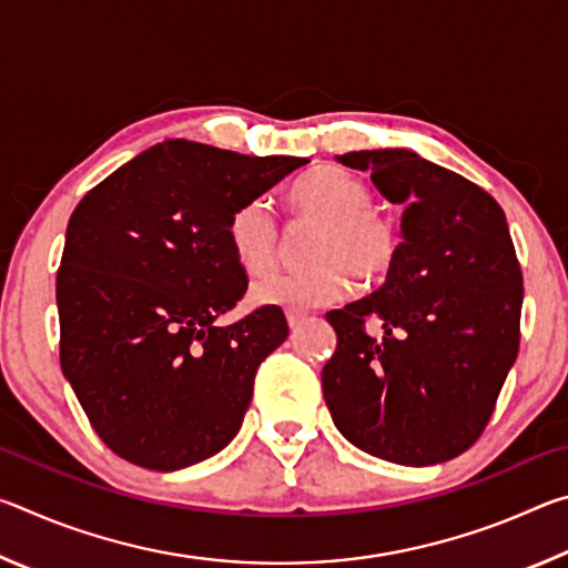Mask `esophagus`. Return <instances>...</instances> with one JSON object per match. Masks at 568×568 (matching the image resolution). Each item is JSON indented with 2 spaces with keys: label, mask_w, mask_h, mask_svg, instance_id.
<instances>
[{
  "label": "esophagus",
  "mask_w": 568,
  "mask_h": 568,
  "mask_svg": "<svg viewBox=\"0 0 568 568\" xmlns=\"http://www.w3.org/2000/svg\"><path fill=\"white\" fill-rule=\"evenodd\" d=\"M285 318H287V325H291V331H297L301 325L307 321V313H301V311H285Z\"/></svg>",
  "instance_id": "1"
}]
</instances>
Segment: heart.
Wrapping results in <instances>:
<instances>
[{"label": "heart", "instance_id": "1", "mask_svg": "<svg viewBox=\"0 0 568 568\" xmlns=\"http://www.w3.org/2000/svg\"><path fill=\"white\" fill-rule=\"evenodd\" d=\"M295 220L315 223L305 245L307 263L295 271L257 277L250 287L255 303L321 307L353 291V273L365 283L381 281L398 257V225L371 205V187L338 165L303 172L285 192ZM227 240L237 265L263 273L275 263L281 227L265 200H247L227 220Z\"/></svg>", "mask_w": 568, "mask_h": 568}]
</instances>
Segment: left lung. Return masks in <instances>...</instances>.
<instances>
[{
	"label": "left lung",
	"mask_w": 568,
	"mask_h": 568,
	"mask_svg": "<svg viewBox=\"0 0 568 568\" xmlns=\"http://www.w3.org/2000/svg\"><path fill=\"white\" fill-rule=\"evenodd\" d=\"M390 203L403 240L386 283L325 318L333 423L365 454L403 466L456 458L484 434L521 341L524 275L501 205L410 150L341 155ZM376 322L383 336L367 333Z\"/></svg>",
	"instance_id": "1"
}]
</instances>
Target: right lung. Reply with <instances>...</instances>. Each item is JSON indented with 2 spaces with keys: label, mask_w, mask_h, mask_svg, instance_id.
Wrapping results in <instances>:
<instances>
[{
  "label": "right lung",
  "mask_w": 568,
  "mask_h": 568,
  "mask_svg": "<svg viewBox=\"0 0 568 568\" xmlns=\"http://www.w3.org/2000/svg\"><path fill=\"white\" fill-rule=\"evenodd\" d=\"M305 162L168 140L74 207L57 271L60 365L112 454L178 470L235 438L287 321L263 305L215 325L247 291L227 220Z\"/></svg>",
  "instance_id": "right-lung-1"
}]
</instances>
